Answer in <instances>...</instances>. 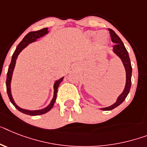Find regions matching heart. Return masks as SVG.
<instances>
[{
  "label": "heart",
  "mask_w": 147,
  "mask_h": 147,
  "mask_svg": "<svg viewBox=\"0 0 147 147\" xmlns=\"http://www.w3.org/2000/svg\"><path fill=\"white\" fill-rule=\"evenodd\" d=\"M88 37H94V35H96L95 37H96V40H98V42L99 43H104L105 42V40L107 38V34H106V32L104 31H99V32L97 33L96 31H88Z\"/></svg>",
  "instance_id": "b5f03b06"
}]
</instances>
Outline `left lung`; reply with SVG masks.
<instances>
[{
    "label": "left lung",
    "mask_w": 147,
    "mask_h": 147,
    "mask_svg": "<svg viewBox=\"0 0 147 147\" xmlns=\"http://www.w3.org/2000/svg\"><path fill=\"white\" fill-rule=\"evenodd\" d=\"M110 34V37H111V40L113 43H114L115 45L113 47V53L122 60V62L125 67V70L126 73V82L125 86L123 92L120 94L119 96L117 98L116 101L110 107H103L100 108L102 110H111L113 109L116 108V107L122 104L126 98L127 95L130 92L131 86V73H132V67L131 65V61L128 53L127 49H125L124 44L121 40L118 35L116 34L114 31H113L112 29L108 28Z\"/></svg>",
    "instance_id": "obj_1"
}]
</instances>
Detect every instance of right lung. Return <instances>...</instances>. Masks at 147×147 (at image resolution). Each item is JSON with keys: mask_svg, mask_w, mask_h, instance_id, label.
<instances>
[{"mask_svg": "<svg viewBox=\"0 0 147 147\" xmlns=\"http://www.w3.org/2000/svg\"><path fill=\"white\" fill-rule=\"evenodd\" d=\"M49 33L48 31V28H45L41 29V30H39L37 31H31V32L28 33V34L25 35V37L23 38L22 40L19 43V44L17 46L15 52L13 53V56H12V60H11L10 65L9 66V68H8V72H7V80H6V86H7V94L9 96V100H10L11 103L14 105L16 108L18 110H19L20 112L25 113V114L30 115V116H38V115H42L46 113L49 112L51 109L53 108V105H54L55 102V100H56L57 97V92H58V88H59L60 83L63 81V79H64V76L61 77V79L56 80L55 82L54 86H53V88H54V94H53V98L51 100V102L49 103V104L47 107H45L43 109H41V110H25V109H22L21 107H19L18 105L15 103L14 100H13V98L12 96V93H11V80H12V76H13V73L14 71V68H15L16 66V59L18 58V55H19V53H21L22 49H24L26 47L28 46L29 43H31L33 42H35L37 40V39L40 38V37H43L44 35L47 34Z\"/></svg>", "mask_w": 147, "mask_h": 147, "instance_id": "add662e5", "label": "right lung"}]
</instances>
